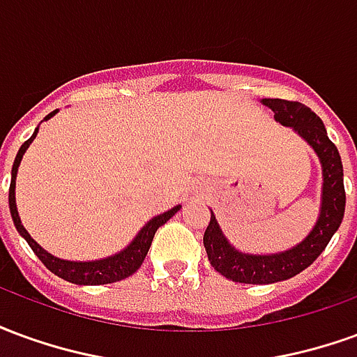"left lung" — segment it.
<instances>
[{
    "label": "left lung",
    "instance_id": "1",
    "mask_svg": "<svg viewBox=\"0 0 357 357\" xmlns=\"http://www.w3.org/2000/svg\"><path fill=\"white\" fill-rule=\"evenodd\" d=\"M262 105L271 109L275 122L284 128H292L294 133H298L314 149L321 164V206L312 231L298 245L273 255H250L233 247L218 224L214 212L210 210V224L202 239L206 255L212 268L235 283L269 284L298 275L325 250L344 218L346 193L342 160L338 149L327 135L321 118L306 105L296 101L262 99Z\"/></svg>",
    "mask_w": 357,
    "mask_h": 357
}]
</instances>
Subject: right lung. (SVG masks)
Returning <instances> with one entry per match:
<instances>
[{
  "label": "right lung",
  "instance_id": "obj_1",
  "mask_svg": "<svg viewBox=\"0 0 357 357\" xmlns=\"http://www.w3.org/2000/svg\"><path fill=\"white\" fill-rule=\"evenodd\" d=\"M59 110H53L43 120H50L51 116H55ZM38 130L40 126L36 128L32 137L22 143V147L19 149V153L15 156V162H13L11 170V185H9V210H11V218L15 222V227L17 231L20 233V237H24L30 248L34 250L36 256L43 262V266L50 269L51 273H55L61 279H65L68 283L74 284H107V283H116V281H122L126 277H130L132 273H135L137 269L141 268V264L145 260V256L149 252V247L153 243V237H155L156 229L164 225L168 220H170L179 208L181 204L174 206L168 212L164 214H158L153 220H149L147 224L141 227V231L133 237V241L126 248H122L120 252L112 256H107V258H99V260H89V262H78V260H65V258H57L51 252H47L45 248H42L38 243H36L30 233L24 229V225L20 222L19 210H17V201H15V185H17V172H19L20 160H22V155L26 153V149L30 147V143L36 139L38 135Z\"/></svg>",
  "mask_w": 357,
  "mask_h": 357
}]
</instances>
